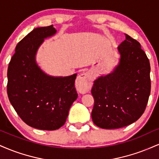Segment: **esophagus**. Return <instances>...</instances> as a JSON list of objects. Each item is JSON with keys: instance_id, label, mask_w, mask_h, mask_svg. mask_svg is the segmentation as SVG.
Returning <instances> with one entry per match:
<instances>
[{"instance_id": "obj_1", "label": "esophagus", "mask_w": 159, "mask_h": 159, "mask_svg": "<svg viewBox=\"0 0 159 159\" xmlns=\"http://www.w3.org/2000/svg\"><path fill=\"white\" fill-rule=\"evenodd\" d=\"M93 76L91 72H87L85 73L81 74L76 80L75 85L79 90L83 93L88 92L92 85Z\"/></svg>"}]
</instances>
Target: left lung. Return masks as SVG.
Masks as SVG:
<instances>
[{
    "label": "left lung",
    "instance_id": "obj_1",
    "mask_svg": "<svg viewBox=\"0 0 159 159\" xmlns=\"http://www.w3.org/2000/svg\"><path fill=\"white\" fill-rule=\"evenodd\" d=\"M120 57L111 73L95 80L93 122L106 129L130 125L143 114L150 94V64L140 44L125 34L118 46Z\"/></svg>",
    "mask_w": 159,
    "mask_h": 159
}]
</instances>
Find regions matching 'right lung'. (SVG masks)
Segmentation results:
<instances>
[{
    "label": "right lung",
    "mask_w": 159,
    "mask_h": 159,
    "mask_svg": "<svg viewBox=\"0 0 159 159\" xmlns=\"http://www.w3.org/2000/svg\"><path fill=\"white\" fill-rule=\"evenodd\" d=\"M56 33L53 25L34 29L16 45L7 70L11 105L25 123L41 130H56L64 125L78 97L75 87L77 74L49 75L36 63L39 46Z\"/></svg>",
    "instance_id": "1"
}]
</instances>
